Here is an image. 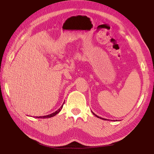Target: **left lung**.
I'll use <instances>...</instances> for the list:
<instances>
[{"label": "left lung", "instance_id": "left-lung-1", "mask_svg": "<svg viewBox=\"0 0 154 154\" xmlns=\"http://www.w3.org/2000/svg\"><path fill=\"white\" fill-rule=\"evenodd\" d=\"M92 113H93V114H94V116H96V117H97V118H99V119H102V120H106V119H103V118H101V117H100V116H97V115L95 114V113H94L93 112H92Z\"/></svg>", "mask_w": 154, "mask_h": 154}]
</instances>
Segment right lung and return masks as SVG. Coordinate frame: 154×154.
<instances>
[{"mask_svg": "<svg viewBox=\"0 0 154 154\" xmlns=\"http://www.w3.org/2000/svg\"><path fill=\"white\" fill-rule=\"evenodd\" d=\"M63 104L62 105V106L60 107V109H57L55 112H53L52 113H51V114H49V115H47V116H35V118H38V119H48V118H51V117H53L54 116H56L57 114L58 113H60V111L62 110V107H63Z\"/></svg>", "mask_w": 154, "mask_h": 154, "instance_id": "add662e5", "label": "right lung"}]
</instances>
